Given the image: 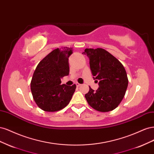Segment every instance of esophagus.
<instances>
[{
    "instance_id": "34e87169",
    "label": "esophagus",
    "mask_w": 154,
    "mask_h": 154,
    "mask_svg": "<svg viewBox=\"0 0 154 154\" xmlns=\"http://www.w3.org/2000/svg\"><path fill=\"white\" fill-rule=\"evenodd\" d=\"M76 87H80V85H81V84H80V83H76Z\"/></svg>"
}]
</instances>
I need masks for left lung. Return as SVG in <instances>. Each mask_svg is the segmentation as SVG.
I'll return each mask as SVG.
<instances>
[{"label":"left lung","instance_id":"obj_1","mask_svg":"<svg viewBox=\"0 0 154 154\" xmlns=\"http://www.w3.org/2000/svg\"><path fill=\"white\" fill-rule=\"evenodd\" d=\"M82 54L89 58L93 78L98 81L99 85L96 91L89 87V91L85 95L88 105L102 112L113 110L122 101L128 87L125 67L103 49H85Z\"/></svg>","mask_w":154,"mask_h":154}]
</instances>
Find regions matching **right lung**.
<instances>
[{
	"label": "right lung",
	"mask_w": 154,
	"mask_h": 154,
	"mask_svg": "<svg viewBox=\"0 0 154 154\" xmlns=\"http://www.w3.org/2000/svg\"><path fill=\"white\" fill-rule=\"evenodd\" d=\"M72 53V48H57L37 66L31 82V91L35 103L42 110L58 111L71 101L76 86L61 85V78L69 75V57Z\"/></svg>",
	"instance_id": "1"
}]
</instances>
